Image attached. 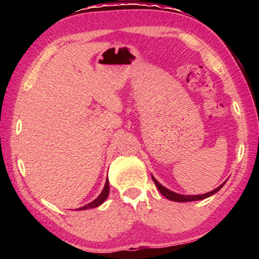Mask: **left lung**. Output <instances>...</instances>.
<instances>
[{
    "mask_svg": "<svg viewBox=\"0 0 259 259\" xmlns=\"http://www.w3.org/2000/svg\"><path fill=\"white\" fill-rule=\"evenodd\" d=\"M152 179L153 182H154V184L157 187V190H159L161 192V194L165 196L166 199L171 200V201H176V202H190V201H198V200H203L205 198H208V196L214 194V193H217L221 188L224 186V184H222L221 186L217 187L216 190H213L211 192L209 193H205V194H202V195H182V194H178V193H175L172 191L168 190V188H165L164 186H162L161 184L156 181V179L152 176Z\"/></svg>",
    "mask_w": 259,
    "mask_h": 259,
    "instance_id": "obj_1",
    "label": "left lung"
}]
</instances>
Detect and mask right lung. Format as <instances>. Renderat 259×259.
Returning a JSON list of instances; mask_svg holds the SVG:
<instances>
[{
    "instance_id": "1",
    "label": "right lung",
    "mask_w": 259,
    "mask_h": 259,
    "mask_svg": "<svg viewBox=\"0 0 259 259\" xmlns=\"http://www.w3.org/2000/svg\"><path fill=\"white\" fill-rule=\"evenodd\" d=\"M108 193H109V183H108V179H106V183H105V187H104V190H103V192H102V193H100L98 198L96 199V200H94L93 202L88 203L87 205H83V207L78 208V209H76V210H87V209H91V208H96V207H98V205L102 204V203L104 202V201L107 199Z\"/></svg>"
}]
</instances>
